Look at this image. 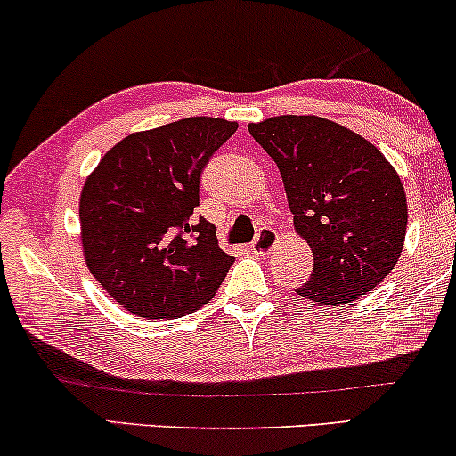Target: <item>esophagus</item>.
<instances>
[{"label": "esophagus", "mask_w": 456, "mask_h": 456, "mask_svg": "<svg viewBox=\"0 0 456 456\" xmlns=\"http://www.w3.org/2000/svg\"><path fill=\"white\" fill-rule=\"evenodd\" d=\"M277 242H279V236L274 233V229H262L259 236L255 238V242L251 244V251L253 255H259V257H266V255L277 247Z\"/></svg>", "instance_id": "1"}]
</instances>
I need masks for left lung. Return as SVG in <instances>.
<instances>
[{"label":"left lung","mask_w":456,"mask_h":456,"mask_svg":"<svg viewBox=\"0 0 456 456\" xmlns=\"http://www.w3.org/2000/svg\"><path fill=\"white\" fill-rule=\"evenodd\" d=\"M248 132L277 164L294 232L312 248V279L297 294L339 307L372 292L396 266L407 233L396 168L370 140L314 114L270 117Z\"/></svg>","instance_id":"obj_1"}]
</instances>
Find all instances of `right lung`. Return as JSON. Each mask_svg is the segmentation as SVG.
Masks as SVG:
<instances>
[{"label":"right lung","mask_w":456,"mask_h":456,"mask_svg":"<svg viewBox=\"0 0 456 456\" xmlns=\"http://www.w3.org/2000/svg\"><path fill=\"white\" fill-rule=\"evenodd\" d=\"M236 121L182 118L129 134L84 182L79 227L86 266L140 318H179L214 298L233 257L216 227L194 218L203 167Z\"/></svg>","instance_id":"1"}]
</instances>
